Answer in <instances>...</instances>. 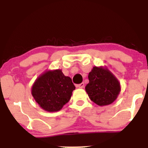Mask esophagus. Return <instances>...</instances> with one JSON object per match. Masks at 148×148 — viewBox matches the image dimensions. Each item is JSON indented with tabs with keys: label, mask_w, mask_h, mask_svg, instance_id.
<instances>
[{
	"label": "esophagus",
	"mask_w": 148,
	"mask_h": 148,
	"mask_svg": "<svg viewBox=\"0 0 148 148\" xmlns=\"http://www.w3.org/2000/svg\"><path fill=\"white\" fill-rule=\"evenodd\" d=\"M77 87L79 88H84V83H82V84L77 85Z\"/></svg>",
	"instance_id": "34e87169"
}]
</instances>
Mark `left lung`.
<instances>
[{
	"label": "left lung",
	"mask_w": 148,
	"mask_h": 148,
	"mask_svg": "<svg viewBox=\"0 0 148 148\" xmlns=\"http://www.w3.org/2000/svg\"><path fill=\"white\" fill-rule=\"evenodd\" d=\"M88 79L86 91L92 102L99 106H106L117 98L121 91L120 83L108 69L94 66Z\"/></svg>",
	"instance_id": "8db88e82"
}]
</instances>
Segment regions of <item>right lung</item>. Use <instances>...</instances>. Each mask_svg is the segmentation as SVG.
<instances>
[{
	"label": "right lung",
	"instance_id": "right-lung-1",
	"mask_svg": "<svg viewBox=\"0 0 148 148\" xmlns=\"http://www.w3.org/2000/svg\"><path fill=\"white\" fill-rule=\"evenodd\" d=\"M75 89L71 79L60 69L47 71L35 81L32 94L44 110L57 112L70 100Z\"/></svg>",
	"mask_w": 148,
	"mask_h": 148
}]
</instances>
